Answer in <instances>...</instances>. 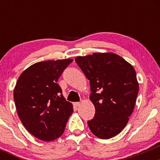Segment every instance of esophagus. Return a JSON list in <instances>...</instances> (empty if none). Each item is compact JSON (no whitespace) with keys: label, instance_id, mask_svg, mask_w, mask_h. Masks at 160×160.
<instances>
[{"label":"esophagus","instance_id":"obj_1","mask_svg":"<svg viewBox=\"0 0 160 160\" xmlns=\"http://www.w3.org/2000/svg\"><path fill=\"white\" fill-rule=\"evenodd\" d=\"M73 105H74V106H75V107H78V106H80V102H74Z\"/></svg>","mask_w":160,"mask_h":160}]
</instances>
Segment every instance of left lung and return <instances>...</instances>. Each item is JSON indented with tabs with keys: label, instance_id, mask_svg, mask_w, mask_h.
I'll list each match as a JSON object with an SVG mask.
<instances>
[{
	"label": "left lung",
	"instance_id": "1",
	"mask_svg": "<svg viewBox=\"0 0 160 160\" xmlns=\"http://www.w3.org/2000/svg\"><path fill=\"white\" fill-rule=\"evenodd\" d=\"M89 80V99L95 115L87 122L91 132L109 139L122 132L134 109L139 84L130 63L112 52H95L75 59Z\"/></svg>",
	"mask_w": 160,
	"mask_h": 160
}]
</instances>
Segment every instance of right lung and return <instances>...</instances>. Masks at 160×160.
<instances>
[{
    "instance_id": "add662e5",
    "label": "right lung",
    "mask_w": 160,
    "mask_h": 160,
    "mask_svg": "<svg viewBox=\"0 0 160 160\" xmlns=\"http://www.w3.org/2000/svg\"><path fill=\"white\" fill-rule=\"evenodd\" d=\"M73 59L47 60L30 65L19 76L14 89L17 114L30 134L52 141L64 132L73 113L58 81Z\"/></svg>"
}]
</instances>
